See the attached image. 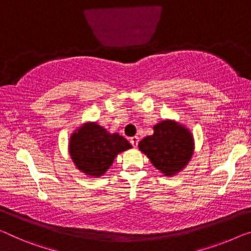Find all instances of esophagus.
Listing matches in <instances>:
<instances>
[{
    "mask_svg": "<svg viewBox=\"0 0 251 251\" xmlns=\"http://www.w3.org/2000/svg\"><path fill=\"white\" fill-rule=\"evenodd\" d=\"M130 142L131 145L133 146V147H138V144H139V138L136 136V137H132L130 139Z\"/></svg>",
    "mask_w": 251,
    "mask_h": 251,
    "instance_id": "34e87169",
    "label": "esophagus"
}]
</instances>
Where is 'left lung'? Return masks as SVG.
Wrapping results in <instances>:
<instances>
[{
    "label": "left lung",
    "mask_w": 251,
    "mask_h": 251,
    "mask_svg": "<svg viewBox=\"0 0 251 251\" xmlns=\"http://www.w3.org/2000/svg\"><path fill=\"white\" fill-rule=\"evenodd\" d=\"M153 167L167 177L175 176L186 167L194 153V137L178 121L166 119L153 126V134L138 145Z\"/></svg>",
    "instance_id": "left-lung-1"
}]
</instances>
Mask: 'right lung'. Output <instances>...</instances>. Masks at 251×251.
<instances>
[{
  "mask_svg": "<svg viewBox=\"0 0 251 251\" xmlns=\"http://www.w3.org/2000/svg\"><path fill=\"white\" fill-rule=\"evenodd\" d=\"M132 148L118 132L111 133L98 122L87 121L73 131L68 152L75 167L92 178L105 174L119 153Z\"/></svg>",
  "mask_w": 251,
  "mask_h": 251,
  "instance_id": "obj_1",
  "label": "right lung"
}]
</instances>
